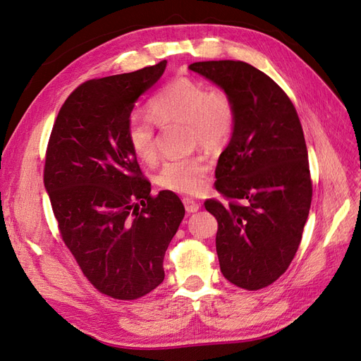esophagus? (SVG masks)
I'll return each mask as SVG.
<instances>
[{"label":"esophagus","instance_id":"34e87169","mask_svg":"<svg viewBox=\"0 0 361 361\" xmlns=\"http://www.w3.org/2000/svg\"><path fill=\"white\" fill-rule=\"evenodd\" d=\"M183 204H185V209H187L188 214L197 212L200 209V203H197V202L192 200V199H188V197L183 199Z\"/></svg>","mask_w":361,"mask_h":361}]
</instances>
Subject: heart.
<instances>
[{
    "label": "heart",
    "instance_id": "heart-1",
    "mask_svg": "<svg viewBox=\"0 0 361 361\" xmlns=\"http://www.w3.org/2000/svg\"><path fill=\"white\" fill-rule=\"evenodd\" d=\"M149 116H133L128 123L129 146L143 162H154L158 155L154 121L159 126L188 123L191 143L206 149L224 146L235 125L231 97L188 76H176L157 92L149 102ZM207 170L209 164L200 155L173 159L162 166L158 183L171 191L194 194L204 187Z\"/></svg>",
    "mask_w": 361,
    "mask_h": 361
}]
</instances>
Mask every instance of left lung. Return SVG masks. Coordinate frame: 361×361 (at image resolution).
<instances>
[{
    "mask_svg": "<svg viewBox=\"0 0 361 361\" xmlns=\"http://www.w3.org/2000/svg\"><path fill=\"white\" fill-rule=\"evenodd\" d=\"M231 97L235 125L218 158L215 188L228 200H206L218 221L223 276L247 290L274 283L301 243L312 203L309 155L300 118L286 93L244 61L190 64Z\"/></svg>",
    "mask_w": 361,
    "mask_h": 361,
    "instance_id": "left-lung-1",
    "label": "left lung"
}]
</instances>
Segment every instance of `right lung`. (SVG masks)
<instances>
[{
	"instance_id": "right-lung-1",
	"label": "right lung",
	"mask_w": 361,
	"mask_h": 361,
	"mask_svg": "<svg viewBox=\"0 0 361 361\" xmlns=\"http://www.w3.org/2000/svg\"><path fill=\"white\" fill-rule=\"evenodd\" d=\"M167 61L81 84L63 104L47 150L43 182L64 244L108 297L137 300L158 288L164 255L183 220L176 194L150 195L128 141L138 97Z\"/></svg>"
}]
</instances>
